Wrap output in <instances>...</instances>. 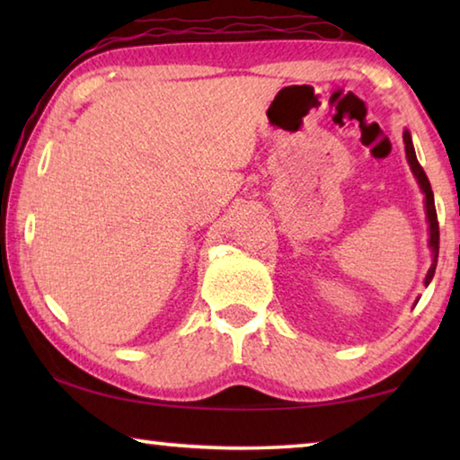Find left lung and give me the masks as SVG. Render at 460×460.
Wrapping results in <instances>:
<instances>
[{
	"mask_svg": "<svg viewBox=\"0 0 460 460\" xmlns=\"http://www.w3.org/2000/svg\"><path fill=\"white\" fill-rule=\"evenodd\" d=\"M403 144H406V158H408L411 174H414L420 190H422V194H424V208H426V221H428V247H430V253H432L430 270L426 271V278H424V286H428L432 282L436 261H438V239H440V235H438V219H436L434 194H432V189H430V182H428V176L422 170V166L418 164L416 150H414V144H411V136H410L408 129H403Z\"/></svg>",
	"mask_w": 460,
	"mask_h": 460,
	"instance_id": "left-lung-1",
	"label": "left lung"
}]
</instances>
